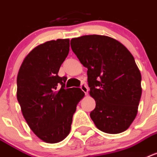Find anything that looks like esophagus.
<instances>
[{
  "label": "esophagus",
  "instance_id": "esophagus-1",
  "mask_svg": "<svg viewBox=\"0 0 157 157\" xmlns=\"http://www.w3.org/2000/svg\"><path fill=\"white\" fill-rule=\"evenodd\" d=\"M81 90H82V91L84 92V93H85V94H88V91H89V89H88L87 85H85V83H82V84H81Z\"/></svg>",
  "mask_w": 157,
  "mask_h": 157
}]
</instances>
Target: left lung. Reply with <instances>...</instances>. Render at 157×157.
Segmentation results:
<instances>
[{
    "label": "left lung",
    "mask_w": 157,
    "mask_h": 157,
    "mask_svg": "<svg viewBox=\"0 0 157 157\" xmlns=\"http://www.w3.org/2000/svg\"><path fill=\"white\" fill-rule=\"evenodd\" d=\"M76 57L87 67L90 94L96 101L90 118L100 131L124 132L136 118L142 88L141 74L132 53L104 35H84L71 40Z\"/></svg>",
    "instance_id": "8db88e82"
}]
</instances>
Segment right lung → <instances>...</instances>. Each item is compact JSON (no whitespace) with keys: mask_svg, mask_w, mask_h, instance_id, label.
<instances>
[{"mask_svg":"<svg viewBox=\"0 0 157 157\" xmlns=\"http://www.w3.org/2000/svg\"><path fill=\"white\" fill-rule=\"evenodd\" d=\"M69 52V39L52 40L27 55L17 77V98L27 124L39 139L54 144L69 134L76 105L85 94L66 89V76H58Z\"/></svg>","mask_w":157,"mask_h":157,"instance_id":"add662e5","label":"right lung"}]
</instances>
